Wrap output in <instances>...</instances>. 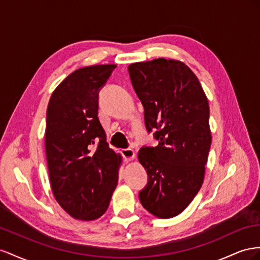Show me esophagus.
<instances>
[{"mask_svg": "<svg viewBox=\"0 0 260 260\" xmlns=\"http://www.w3.org/2000/svg\"><path fill=\"white\" fill-rule=\"evenodd\" d=\"M121 154L123 155V158L127 161H131L135 158V152L131 148H125V149L121 150Z\"/></svg>", "mask_w": 260, "mask_h": 260, "instance_id": "34e87169", "label": "esophagus"}]
</instances>
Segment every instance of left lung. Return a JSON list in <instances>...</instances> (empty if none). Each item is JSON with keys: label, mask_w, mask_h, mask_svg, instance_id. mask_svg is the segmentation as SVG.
I'll return each instance as SVG.
<instances>
[{"label": "left lung", "mask_w": 260, "mask_h": 260, "mask_svg": "<svg viewBox=\"0 0 260 260\" xmlns=\"http://www.w3.org/2000/svg\"><path fill=\"white\" fill-rule=\"evenodd\" d=\"M128 73L145 110L147 132L153 131L159 142L138 152L148 175L139 200L153 216L173 218L190 204L204 182L211 145L208 100L183 62L155 58L131 64Z\"/></svg>", "instance_id": "1"}]
</instances>
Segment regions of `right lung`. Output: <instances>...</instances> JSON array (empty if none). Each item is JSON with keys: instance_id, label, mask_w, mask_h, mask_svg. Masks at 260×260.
<instances>
[{"instance_id": "1", "label": "right lung", "mask_w": 260, "mask_h": 260, "mask_svg": "<svg viewBox=\"0 0 260 260\" xmlns=\"http://www.w3.org/2000/svg\"><path fill=\"white\" fill-rule=\"evenodd\" d=\"M116 65H93L66 77L47 110L46 153L52 191L73 218L90 221L108 209L120 154L110 149L98 117L99 91Z\"/></svg>"}]
</instances>
